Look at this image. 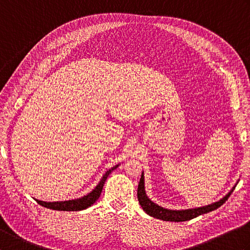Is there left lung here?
<instances>
[{"instance_id":"obj_1","label":"left lung","mask_w":250,"mask_h":250,"mask_svg":"<svg viewBox=\"0 0 250 250\" xmlns=\"http://www.w3.org/2000/svg\"><path fill=\"white\" fill-rule=\"evenodd\" d=\"M234 188L235 186L230 190V192H228V194H226L221 200L206 206L195 207V208H189V209H168V208H166V207H162L160 205L156 204L155 202H152L149 198H148L145 191V177H144V172H143L140 179L139 187H137V199H139L142 208L144 209L145 213L153 217V218L161 219L164 221L180 222V221H188L200 215L207 214L211 210L217 209L218 207H220L222 204H224L228 199H229V196L233 192Z\"/></svg>"}]
</instances>
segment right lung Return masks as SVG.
I'll return each mask as SVG.
<instances>
[{
  "instance_id": "1",
  "label": "right lung",
  "mask_w": 250,
  "mask_h": 250,
  "mask_svg": "<svg viewBox=\"0 0 250 250\" xmlns=\"http://www.w3.org/2000/svg\"><path fill=\"white\" fill-rule=\"evenodd\" d=\"M118 166H115L111 168H109L108 171H106L105 174L101 178L99 184L95 186V188L90 191V192L86 195L82 196V198L78 199H74V200H67V201H57V202H46V201H41V200H36V202L42 206L47 207V208L50 209H55V210H64V211H74V210H83L88 208L89 206H91L92 204L95 203V201L99 199V196L101 195V192H102L103 186L106 182V179L109 176V174L116 169Z\"/></svg>"
}]
</instances>
